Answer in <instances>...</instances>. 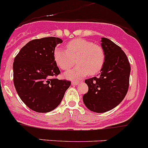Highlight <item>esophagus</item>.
<instances>
[{"label": "esophagus", "instance_id": "1", "mask_svg": "<svg viewBox=\"0 0 148 148\" xmlns=\"http://www.w3.org/2000/svg\"><path fill=\"white\" fill-rule=\"evenodd\" d=\"M71 85H79V82H75V81H73V82H71Z\"/></svg>", "mask_w": 148, "mask_h": 148}]
</instances>
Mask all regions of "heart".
<instances>
[{"mask_svg":"<svg viewBox=\"0 0 148 148\" xmlns=\"http://www.w3.org/2000/svg\"><path fill=\"white\" fill-rule=\"evenodd\" d=\"M54 59L60 69H70L75 62L74 69L64 74L69 79H79L90 74L94 75L101 70L105 61V52L101 46L84 38H75L66 45V49L56 47Z\"/></svg>","mask_w":148,"mask_h":148,"instance_id":"1","label":"heart"}]
</instances>
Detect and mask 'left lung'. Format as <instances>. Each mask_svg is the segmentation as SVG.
Wrapping results in <instances>:
<instances>
[{"label": "left lung", "instance_id": "1", "mask_svg": "<svg viewBox=\"0 0 148 148\" xmlns=\"http://www.w3.org/2000/svg\"><path fill=\"white\" fill-rule=\"evenodd\" d=\"M105 61L98 77L85 79L88 93L83 96L87 108L97 113L112 110L125 98L129 85L131 67L121 48L107 38H101Z\"/></svg>", "mask_w": 148, "mask_h": 148}]
</instances>
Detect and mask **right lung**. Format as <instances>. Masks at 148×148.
I'll use <instances>...</instances> for the list:
<instances>
[{
  "label": "right lung",
  "instance_id": "obj_1",
  "mask_svg": "<svg viewBox=\"0 0 148 148\" xmlns=\"http://www.w3.org/2000/svg\"><path fill=\"white\" fill-rule=\"evenodd\" d=\"M58 37L34 39L16 55L13 64L14 84L21 100L30 110L49 112L60 104L71 82L56 79L60 73L54 59Z\"/></svg>",
  "mask_w": 148,
  "mask_h": 148
}]
</instances>
